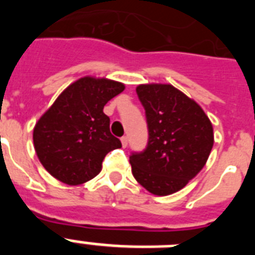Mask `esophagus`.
I'll list each match as a JSON object with an SVG mask.
<instances>
[{
  "label": "esophagus",
  "mask_w": 255,
  "mask_h": 255,
  "mask_svg": "<svg viewBox=\"0 0 255 255\" xmlns=\"http://www.w3.org/2000/svg\"><path fill=\"white\" fill-rule=\"evenodd\" d=\"M121 144H123L124 148L128 147V138H126V136H123V138H121Z\"/></svg>",
  "instance_id": "34e87169"
}]
</instances>
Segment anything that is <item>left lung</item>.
Masks as SVG:
<instances>
[{
    "mask_svg": "<svg viewBox=\"0 0 255 255\" xmlns=\"http://www.w3.org/2000/svg\"><path fill=\"white\" fill-rule=\"evenodd\" d=\"M145 110L148 144L130 155L135 180L154 195L182 189L204 167L213 147V128L195 101L170 84L136 88Z\"/></svg>",
    "mask_w": 255,
    "mask_h": 255,
    "instance_id": "obj_1",
    "label": "left lung"
}]
</instances>
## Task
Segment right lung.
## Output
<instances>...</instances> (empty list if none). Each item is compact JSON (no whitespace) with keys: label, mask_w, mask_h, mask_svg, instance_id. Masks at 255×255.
Instances as JSON below:
<instances>
[{"label":"right lung","mask_w":255,"mask_h":255,"mask_svg":"<svg viewBox=\"0 0 255 255\" xmlns=\"http://www.w3.org/2000/svg\"><path fill=\"white\" fill-rule=\"evenodd\" d=\"M123 83L84 76L65 89L34 126L38 158L55 179L79 185L101 172L106 154L121 148L103 107Z\"/></svg>","instance_id":"obj_1"}]
</instances>
